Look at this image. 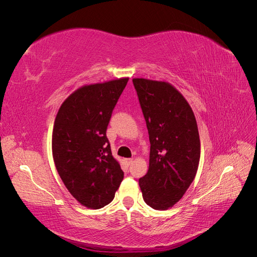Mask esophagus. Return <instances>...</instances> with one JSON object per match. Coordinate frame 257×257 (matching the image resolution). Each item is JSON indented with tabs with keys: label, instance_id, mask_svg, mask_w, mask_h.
<instances>
[{
	"label": "esophagus",
	"instance_id": "obj_1",
	"mask_svg": "<svg viewBox=\"0 0 257 257\" xmlns=\"http://www.w3.org/2000/svg\"><path fill=\"white\" fill-rule=\"evenodd\" d=\"M125 162H126V164L130 166V165L132 164V163H133V159H126Z\"/></svg>",
	"mask_w": 257,
	"mask_h": 257
}]
</instances>
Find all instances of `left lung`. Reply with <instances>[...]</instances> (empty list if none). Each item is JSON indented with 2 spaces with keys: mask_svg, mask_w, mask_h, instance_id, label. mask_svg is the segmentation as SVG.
Masks as SVG:
<instances>
[{
  "mask_svg": "<svg viewBox=\"0 0 257 257\" xmlns=\"http://www.w3.org/2000/svg\"><path fill=\"white\" fill-rule=\"evenodd\" d=\"M150 141L148 173L139 186L148 206L166 210L180 200L196 176L200 141L195 115L172 84L133 79Z\"/></svg>",
  "mask_w": 257,
  "mask_h": 257,
  "instance_id": "8db88e82",
  "label": "left lung"
}]
</instances>
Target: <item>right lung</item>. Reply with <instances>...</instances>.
<instances>
[{
  "label": "right lung",
  "mask_w": 257,
  "mask_h": 257,
  "mask_svg": "<svg viewBox=\"0 0 257 257\" xmlns=\"http://www.w3.org/2000/svg\"><path fill=\"white\" fill-rule=\"evenodd\" d=\"M127 81L121 78L84 85L64 100L54 121L56 168L69 193L91 209L111 203L123 180L106 131Z\"/></svg>",
  "instance_id": "right-lung-1"
}]
</instances>
